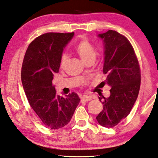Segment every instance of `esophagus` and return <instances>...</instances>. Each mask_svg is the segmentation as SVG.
<instances>
[{"label":"esophagus","mask_w":158,"mask_h":158,"mask_svg":"<svg viewBox=\"0 0 158 158\" xmlns=\"http://www.w3.org/2000/svg\"><path fill=\"white\" fill-rule=\"evenodd\" d=\"M81 101L84 102H88L92 100V96H83L81 98Z\"/></svg>","instance_id":"34e87169"}]
</instances>
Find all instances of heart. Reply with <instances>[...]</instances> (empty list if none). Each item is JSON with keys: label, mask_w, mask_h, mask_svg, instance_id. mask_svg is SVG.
Returning a JSON list of instances; mask_svg holds the SVG:
<instances>
[{"label": "heart", "mask_w": 158, "mask_h": 158, "mask_svg": "<svg viewBox=\"0 0 158 158\" xmlns=\"http://www.w3.org/2000/svg\"><path fill=\"white\" fill-rule=\"evenodd\" d=\"M74 49L85 63L90 61H94L96 59V52L95 48L86 38L80 40L75 46ZM67 61H68V56L66 54H63L61 57L60 66L64 67Z\"/></svg>", "instance_id": "b5f03b06"}]
</instances>
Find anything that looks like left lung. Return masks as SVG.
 I'll list each match as a JSON object with an SVG mask.
<instances>
[{"mask_svg":"<svg viewBox=\"0 0 158 158\" xmlns=\"http://www.w3.org/2000/svg\"><path fill=\"white\" fill-rule=\"evenodd\" d=\"M104 45L103 72L110 87L108 98L99 97L103 109L96 117L101 126L112 128L128 116L136 102L141 85L137 57L129 40L109 30L98 35Z\"/></svg>","mask_w":158,"mask_h":158,"instance_id":"left-lung-1","label":"left lung"}]
</instances>
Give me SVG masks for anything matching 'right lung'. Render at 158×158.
<instances>
[{
  "mask_svg": "<svg viewBox=\"0 0 158 158\" xmlns=\"http://www.w3.org/2000/svg\"><path fill=\"white\" fill-rule=\"evenodd\" d=\"M74 35V32L41 35L29 44L22 63V83L30 106L51 129L68 124L80 101L75 93L58 96L52 84L63 50Z\"/></svg>",
  "mask_w": 158,
  "mask_h": 158,
  "instance_id": "obj_1",
  "label": "right lung"
}]
</instances>
